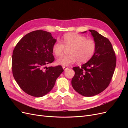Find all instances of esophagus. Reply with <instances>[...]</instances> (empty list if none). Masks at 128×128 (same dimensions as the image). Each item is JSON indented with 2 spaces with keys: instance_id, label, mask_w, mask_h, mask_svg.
<instances>
[{
  "instance_id": "esophagus-1",
  "label": "esophagus",
  "mask_w": 128,
  "mask_h": 128,
  "mask_svg": "<svg viewBox=\"0 0 128 128\" xmlns=\"http://www.w3.org/2000/svg\"><path fill=\"white\" fill-rule=\"evenodd\" d=\"M62 68H63V69H64V70H67V69H68V67H64V66H63V67H62Z\"/></svg>"
}]
</instances>
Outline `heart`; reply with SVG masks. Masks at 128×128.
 I'll return each mask as SVG.
<instances>
[{"mask_svg":"<svg viewBox=\"0 0 128 128\" xmlns=\"http://www.w3.org/2000/svg\"><path fill=\"white\" fill-rule=\"evenodd\" d=\"M62 42L58 40L52 46V51L56 56L63 54L66 48L69 50V56L58 58L56 64L62 66H68L78 60L80 63L87 62L94 55L96 45L94 40L75 33L64 34Z\"/></svg>","mask_w":128,"mask_h":128,"instance_id":"1","label":"heart"}]
</instances>
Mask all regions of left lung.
Segmentation results:
<instances>
[{
	"instance_id": "8db88e82",
	"label": "left lung",
	"mask_w": 128,
	"mask_h": 128,
	"mask_svg": "<svg viewBox=\"0 0 128 128\" xmlns=\"http://www.w3.org/2000/svg\"><path fill=\"white\" fill-rule=\"evenodd\" d=\"M89 32L96 43V52L81 67L72 68L75 75L72 80L74 89L85 96H96L105 90L110 82L116 64L115 52L109 40L95 30Z\"/></svg>"
}]
</instances>
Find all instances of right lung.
Wrapping results in <instances>:
<instances>
[{
    "mask_svg": "<svg viewBox=\"0 0 128 128\" xmlns=\"http://www.w3.org/2000/svg\"><path fill=\"white\" fill-rule=\"evenodd\" d=\"M56 41L52 34L42 30L23 37L13 50L12 72L22 90L35 97L48 94L64 69L61 66L46 67L54 60L52 46Z\"/></svg>",
    "mask_w": 128,
    "mask_h": 128,
    "instance_id": "right-lung-1",
    "label": "right lung"
}]
</instances>
